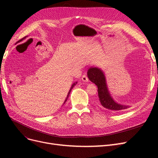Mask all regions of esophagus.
<instances>
[{
  "label": "esophagus",
  "mask_w": 158,
  "mask_h": 158,
  "mask_svg": "<svg viewBox=\"0 0 158 158\" xmlns=\"http://www.w3.org/2000/svg\"><path fill=\"white\" fill-rule=\"evenodd\" d=\"M82 81H84V82H88V76L85 75V74H84L83 76H82Z\"/></svg>",
  "instance_id": "1"
}]
</instances>
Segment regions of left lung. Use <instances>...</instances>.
<instances>
[{
  "mask_svg": "<svg viewBox=\"0 0 158 158\" xmlns=\"http://www.w3.org/2000/svg\"><path fill=\"white\" fill-rule=\"evenodd\" d=\"M87 75L91 82L97 85L99 97L98 104L100 107L113 113L123 112L131 107L130 106H125L114 101L109 91L106 77L102 70L98 67H90L88 70Z\"/></svg>",
  "mask_w": 158,
  "mask_h": 158,
  "instance_id": "1",
  "label": "left lung"
}]
</instances>
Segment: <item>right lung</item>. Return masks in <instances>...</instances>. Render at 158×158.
<instances>
[{
    "label": "right lung",
    "instance_id": "obj_1",
    "mask_svg": "<svg viewBox=\"0 0 158 158\" xmlns=\"http://www.w3.org/2000/svg\"><path fill=\"white\" fill-rule=\"evenodd\" d=\"M76 84H77V82H75V83H73V85H71V88H70V90H69V93H68V94H67V96H66V98L65 99V100H64V103H63V105L66 103V100H67L68 99V98H69V94H70V92H71V90H72V89H73V87L74 86V85Z\"/></svg>",
    "mask_w": 158,
    "mask_h": 158
}]
</instances>
